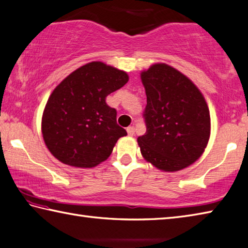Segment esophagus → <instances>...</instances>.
Listing matches in <instances>:
<instances>
[{
  "label": "esophagus",
  "mask_w": 248,
  "mask_h": 248,
  "mask_svg": "<svg viewBox=\"0 0 248 248\" xmlns=\"http://www.w3.org/2000/svg\"><path fill=\"white\" fill-rule=\"evenodd\" d=\"M127 132H128L129 136L132 137L133 135H135V127H128L127 128Z\"/></svg>",
  "instance_id": "34e87169"
}]
</instances>
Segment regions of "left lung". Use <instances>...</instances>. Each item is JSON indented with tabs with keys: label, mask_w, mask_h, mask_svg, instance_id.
<instances>
[{
	"label": "left lung",
	"mask_w": 248,
	"mask_h": 248,
	"mask_svg": "<svg viewBox=\"0 0 248 248\" xmlns=\"http://www.w3.org/2000/svg\"><path fill=\"white\" fill-rule=\"evenodd\" d=\"M140 77L147 95V131L137 139L143 159L166 172L190 167L203 155L211 135L203 93L190 78L164 62L151 65Z\"/></svg>",
	"instance_id": "left-lung-1"
}]
</instances>
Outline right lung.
<instances>
[{
	"instance_id": "right-lung-1",
	"label": "right lung",
	"mask_w": 248,
	"mask_h": 248,
	"mask_svg": "<svg viewBox=\"0 0 248 248\" xmlns=\"http://www.w3.org/2000/svg\"><path fill=\"white\" fill-rule=\"evenodd\" d=\"M128 80L124 70L92 62L56 86L42 117L43 139L55 158L76 168H93L109 158L127 131L117 124L106 97Z\"/></svg>"
}]
</instances>
